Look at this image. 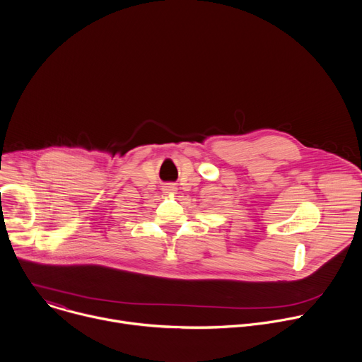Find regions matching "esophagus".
<instances>
[{
    "label": "esophagus",
    "mask_w": 362,
    "mask_h": 362,
    "mask_svg": "<svg viewBox=\"0 0 362 362\" xmlns=\"http://www.w3.org/2000/svg\"><path fill=\"white\" fill-rule=\"evenodd\" d=\"M176 190H177V187L173 183H166L163 186V193H166V194H173V193H176Z\"/></svg>",
    "instance_id": "obj_1"
}]
</instances>
